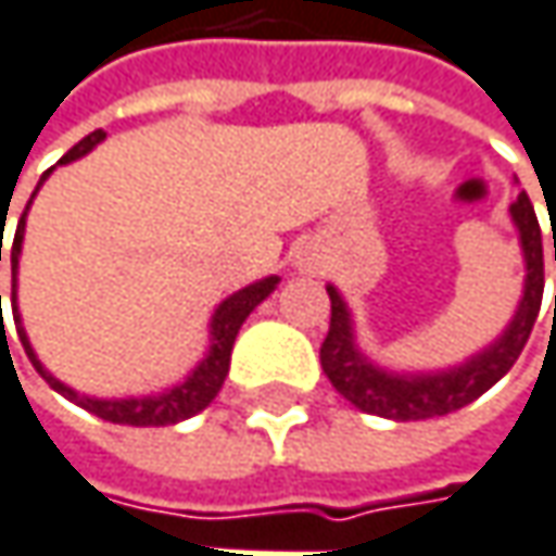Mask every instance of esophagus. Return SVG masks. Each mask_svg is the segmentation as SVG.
Returning <instances> with one entry per match:
<instances>
[{
	"label": "esophagus",
	"instance_id": "1",
	"mask_svg": "<svg viewBox=\"0 0 556 556\" xmlns=\"http://www.w3.org/2000/svg\"><path fill=\"white\" fill-rule=\"evenodd\" d=\"M291 262H294V268H298V271H316V268L323 265V256L316 253V247L300 243L298 250L291 253Z\"/></svg>",
	"mask_w": 556,
	"mask_h": 556
}]
</instances>
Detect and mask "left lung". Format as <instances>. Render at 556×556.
<instances>
[{"instance_id":"obj_1","label":"left lung","mask_w":556,"mask_h":556,"mask_svg":"<svg viewBox=\"0 0 556 556\" xmlns=\"http://www.w3.org/2000/svg\"><path fill=\"white\" fill-rule=\"evenodd\" d=\"M509 218L519 230V247L526 262V281H522V300L509 319V326L500 336L462 361L456 367L443 370H389L374 364L354 336V316L336 285H326L332 300V323L329 336L319 348V361L329 382L361 412L389 417V420H427V417L453 415L458 408L481 399L496 379L506 377L509 367L519 361L526 341L532 336V326L541 309L544 294V253H541V227H538L535 208L526 192L509 205ZM556 262V240H554ZM556 306V298H554Z\"/></svg>"}]
</instances>
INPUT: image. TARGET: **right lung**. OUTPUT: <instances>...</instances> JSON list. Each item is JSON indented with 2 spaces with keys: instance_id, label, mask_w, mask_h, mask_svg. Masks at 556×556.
Wrapping results in <instances>:
<instances>
[{
  "instance_id": "1",
  "label": "right lung",
  "mask_w": 556,
  "mask_h": 556,
  "mask_svg": "<svg viewBox=\"0 0 556 556\" xmlns=\"http://www.w3.org/2000/svg\"><path fill=\"white\" fill-rule=\"evenodd\" d=\"M106 139V132L98 129L91 136L78 141L75 148H68L62 154L60 164H72L78 157H85L88 151H94L100 141ZM53 170H47L37 189L43 186V179L50 177ZM34 189V195H37ZM30 195V202H34ZM30 202L24 208V215L18 220V230H15V243H12V316H15V329H18L21 344H24V354L30 357L34 370L40 377L50 382V389H56L60 395H65L68 402H75L78 408L91 412V415L103 417L110 424H129V427H167V424H179L186 417L199 415L202 408H208V402L215 399L224 386V377L230 370V351H233V341H237V332L240 326L247 323V316L256 309L262 300L268 298L275 288H278V275H268V278H258L253 285L233 291L230 298H224L218 303V309L212 313V323H208V351L205 357L189 370V377L164 389V392H151V395H129V399H98V395H88V392H78L72 386H65L62 379H56L37 357V351L30 348V338L24 332V323H21L18 313V258H21V243H24V220H27V212H30ZM0 262H2V237H0ZM2 300V294H0Z\"/></svg>"
}]
</instances>
